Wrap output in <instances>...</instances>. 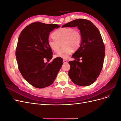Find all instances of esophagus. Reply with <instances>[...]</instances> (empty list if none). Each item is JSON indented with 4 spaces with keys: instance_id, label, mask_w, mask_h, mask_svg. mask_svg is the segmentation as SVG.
Instances as JSON below:
<instances>
[{
    "instance_id": "obj_1",
    "label": "esophagus",
    "mask_w": 121,
    "mask_h": 121,
    "mask_svg": "<svg viewBox=\"0 0 121 121\" xmlns=\"http://www.w3.org/2000/svg\"><path fill=\"white\" fill-rule=\"evenodd\" d=\"M63 62L64 63H68V61L66 60H63Z\"/></svg>"
}]
</instances>
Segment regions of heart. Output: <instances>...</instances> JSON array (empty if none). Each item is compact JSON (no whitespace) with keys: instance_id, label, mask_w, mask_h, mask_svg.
<instances>
[{"instance_id":"obj_1","label":"heart","mask_w":121,"mask_h":121,"mask_svg":"<svg viewBox=\"0 0 121 121\" xmlns=\"http://www.w3.org/2000/svg\"><path fill=\"white\" fill-rule=\"evenodd\" d=\"M52 38L47 40L50 48L57 52L62 42L63 47L55 55L56 57L67 58L73 50L78 49L82 42V35L78 30L71 27H63L55 31L52 34Z\"/></svg>"}]
</instances>
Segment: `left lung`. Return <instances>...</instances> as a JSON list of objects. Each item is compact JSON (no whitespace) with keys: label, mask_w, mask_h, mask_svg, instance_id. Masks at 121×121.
I'll use <instances>...</instances> for the list:
<instances>
[{"label":"left lung","mask_w":121,"mask_h":121,"mask_svg":"<svg viewBox=\"0 0 121 121\" xmlns=\"http://www.w3.org/2000/svg\"><path fill=\"white\" fill-rule=\"evenodd\" d=\"M77 27L82 35L79 48L73 54L75 58L69 61V76L76 85L87 86L98 77L103 67L105 47L99 31L91 21L86 19L73 20L62 27ZM82 60L80 62L79 60Z\"/></svg>","instance_id":"8db88e82"}]
</instances>
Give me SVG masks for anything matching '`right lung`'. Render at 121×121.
<instances>
[{
	"label": "right lung",
	"mask_w": 121,
	"mask_h": 121,
	"mask_svg": "<svg viewBox=\"0 0 121 121\" xmlns=\"http://www.w3.org/2000/svg\"><path fill=\"white\" fill-rule=\"evenodd\" d=\"M60 27L36 22L26 27L18 39L16 50L18 68L24 78L37 88L52 85L63 64L60 57L55 58L50 63L44 62L52 57L47 44L50 32Z\"/></svg>",
	"instance_id": "add662e5"
}]
</instances>
